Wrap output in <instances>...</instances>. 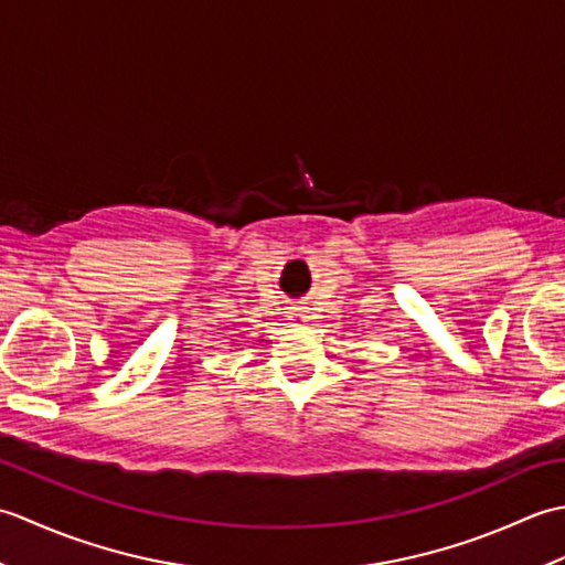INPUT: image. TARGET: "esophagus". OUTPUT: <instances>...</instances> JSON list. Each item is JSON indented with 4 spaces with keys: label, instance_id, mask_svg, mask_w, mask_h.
<instances>
[{
    "label": "esophagus",
    "instance_id": "34e87169",
    "mask_svg": "<svg viewBox=\"0 0 565 565\" xmlns=\"http://www.w3.org/2000/svg\"><path fill=\"white\" fill-rule=\"evenodd\" d=\"M291 318H296L298 322H306V320H308V313H306V310H303V308H298V310H294V313H291Z\"/></svg>",
    "mask_w": 565,
    "mask_h": 565
}]
</instances>
